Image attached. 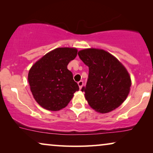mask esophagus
I'll return each mask as SVG.
<instances>
[{"instance_id": "esophagus-1", "label": "esophagus", "mask_w": 153, "mask_h": 153, "mask_svg": "<svg viewBox=\"0 0 153 153\" xmlns=\"http://www.w3.org/2000/svg\"><path fill=\"white\" fill-rule=\"evenodd\" d=\"M78 85H79V89H81L82 88V86L83 85V81H80L78 82Z\"/></svg>"}]
</instances>
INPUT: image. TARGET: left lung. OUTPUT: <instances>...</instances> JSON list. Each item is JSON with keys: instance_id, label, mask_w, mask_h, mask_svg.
Returning a JSON list of instances; mask_svg holds the SVG:
<instances>
[{"instance_id": "1", "label": "left lung", "mask_w": 153, "mask_h": 153, "mask_svg": "<svg viewBox=\"0 0 153 153\" xmlns=\"http://www.w3.org/2000/svg\"><path fill=\"white\" fill-rule=\"evenodd\" d=\"M78 55L89 69L86 85L81 89L89 105L102 114L120 106L126 100L131 84L126 68L103 49H83Z\"/></svg>"}]
</instances>
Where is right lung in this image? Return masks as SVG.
Instances as JSON below:
<instances>
[{"label": "right lung", "mask_w": 153, "mask_h": 153, "mask_svg": "<svg viewBox=\"0 0 153 153\" xmlns=\"http://www.w3.org/2000/svg\"><path fill=\"white\" fill-rule=\"evenodd\" d=\"M77 55L76 48L53 49L35 62L30 69L28 80L35 101L49 111L65 107L79 90L68 65Z\"/></svg>", "instance_id": "add662e5"}]
</instances>
